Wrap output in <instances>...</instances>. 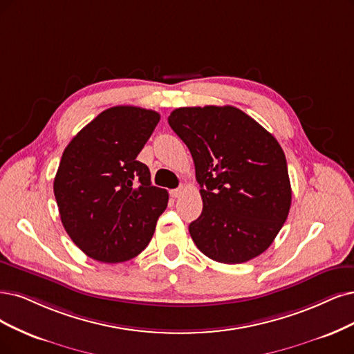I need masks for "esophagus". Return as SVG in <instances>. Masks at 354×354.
<instances>
[{
    "mask_svg": "<svg viewBox=\"0 0 354 354\" xmlns=\"http://www.w3.org/2000/svg\"><path fill=\"white\" fill-rule=\"evenodd\" d=\"M184 191H185V188H184V187H180V188L172 189V191H170V194H172V197H174V198H179L180 195L184 194Z\"/></svg>",
    "mask_w": 354,
    "mask_h": 354,
    "instance_id": "34e87169",
    "label": "esophagus"
}]
</instances>
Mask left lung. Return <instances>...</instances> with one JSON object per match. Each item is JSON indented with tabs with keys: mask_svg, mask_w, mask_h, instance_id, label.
I'll return each mask as SVG.
<instances>
[{
	"mask_svg": "<svg viewBox=\"0 0 354 354\" xmlns=\"http://www.w3.org/2000/svg\"><path fill=\"white\" fill-rule=\"evenodd\" d=\"M167 122L189 149L201 187L203 213L189 225L194 243L223 264L263 254L292 204L279 141L234 106L178 108Z\"/></svg>",
	"mask_w": 354,
	"mask_h": 354,
	"instance_id": "8db88e82",
	"label": "left lung"
}]
</instances>
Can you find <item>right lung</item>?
Listing matches in <instances>:
<instances>
[{"label": "right lung", "mask_w": 354, "mask_h": 354, "mask_svg": "<svg viewBox=\"0 0 354 354\" xmlns=\"http://www.w3.org/2000/svg\"><path fill=\"white\" fill-rule=\"evenodd\" d=\"M160 115L137 106L99 113L65 147L54 179L62 226L90 258L116 264L153 238L169 194L137 160Z\"/></svg>", "instance_id": "right-lung-1"}]
</instances>
